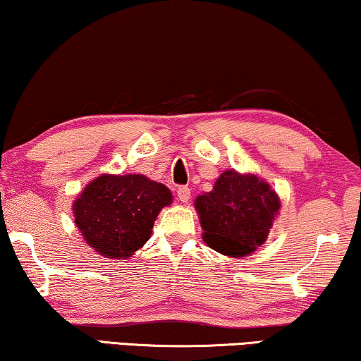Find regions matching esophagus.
<instances>
[{"instance_id": "1", "label": "esophagus", "mask_w": 361, "mask_h": 361, "mask_svg": "<svg viewBox=\"0 0 361 361\" xmlns=\"http://www.w3.org/2000/svg\"><path fill=\"white\" fill-rule=\"evenodd\" d=\"M177 197H179V200L182 202V203H187L189 202V198H190V189L187 185H180L179 189H177Z\"/></svg>"}]
</instances>
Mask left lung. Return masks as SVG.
Wrapping results in <instances>:
<instances>
[{"label": "left lung", "instance_id": "8db88e82", "mask_svg": "<svg viewBox=\"0 0 361 361\" xmlns=\"http://www.w3.org/2000/svg\"><path fill=\"white\" fill-rule=\"evenodd\" d=\"M195 208L205 243L219 254L243 257L267 239L280 202L267 182L226 171L210 193L197 197Z\"/></svg>", "mask_w": 361, "mask_h": 361}]
</instances>
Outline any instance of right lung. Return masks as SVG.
I'll use <instances>...</instances> for the list:
<instances>
[{"mask_svg": "<svg viewBox=\"0 0 361 361\" xmlns=\"http://www.w3.org/2000/svg\"><path fill=\"white\" fill-rule=\"evenodd\" d=\"M172 200L163 184L140 174L101 176L76 198L75 223L96 252L130 257L148 241L161 208Z\"/></svg>", "mask_w": 361, "mask_h": 361, "instance_id": "add662e5", "label": "right lung"}]
</instances>
